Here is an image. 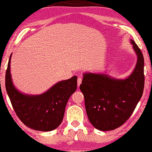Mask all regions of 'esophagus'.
I'll return each mask as SVG.
<instances>
[{"instance_id":"1","label":"esophagus","mask_w":152,"mask_h":152,"mask_svg":"<svg viewBox=\"0 0 152 152\" xmlns=\"http://www.w3.org/2000/svg\"><path fill=\"white\" fill-rule=\"evenodd\" d=\"M77 83H78V87H80V84L82 83V78L80 77H78V80H77Z\"/></svg>"}]
</instances>
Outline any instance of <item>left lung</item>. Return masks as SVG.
<instances>
[{"label":"left lung","instance_id":"8db88e82","mask_svg":"<svg viewBox=\"0 0 152 152\" xmlns=\"http://www.w3.org/2000/svg\"><path fill=\"white\" fill-rule=\"evenodd\" d=\"M137 56L134 69L125 79L102 73L83 74L80 89L84 95L91 124L102 131L113 130L132 114L144 89V58L134 40L130 39Z\"/></svg>","mask_w":152,"mask_h":152}]
</instances>
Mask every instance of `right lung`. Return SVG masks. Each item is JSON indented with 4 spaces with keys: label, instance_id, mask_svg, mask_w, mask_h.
Returning <instances> with one entry per match:
<instances>
[{
    "label": "right lung",
    "instance_id": "right-lung-1",
    "mask_svg": "<svg viewBox=\"0 0 152 152\" xmlns=\"http://www.w3.org/2000/svg\"><path fill=\"white\" fill-rule=\"evenodd\" d=\"M11 55L6 72L5 87L17 116L33 130H54L62 122L67 101L77 89V76L60 81L42 94H23L13 85L10 71Z\"/></svg>",
    "mask_w": 152,
    "mask_h": 152
}]
</instances>
